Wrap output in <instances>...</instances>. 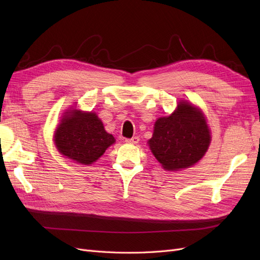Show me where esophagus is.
<instances>
[{
	"instance_id": "esophagus-1",
	"label": "esophagus",
	"mask_w": 260,
	"mask_h": 260,
	"mask_svg": "<svg viewBox=\"0 0 260 260\" xmlns=\"http://www.w3.org/2000/svg\"><path fill=\"white\" fill-rule=\"evenodd\" d=\"M139 141H140L139 137H133L131 139H125V142L129 143V144H137V143H139Z\"/></svg>"
}]
</instances>
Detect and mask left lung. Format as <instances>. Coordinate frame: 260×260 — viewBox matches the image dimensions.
<instances>
[{
	"mask_svg": "<svg viewBox=\"0 0 260 260\" xmlns=\"http://www.w3.org/2000/svg\"><path fill=\"white\" fill-rule=\"evenodd\" d=\"M210 133L204 115L198 108L180 102L174 114L155 122L148 141L156 159L166 170L193 166L205 155Z\"/></svg>",
	"mask_w": 260,
	"mask_h": 260,
	"instance_id": "obj_1",
	"label": "left lung"
}]
</instances>
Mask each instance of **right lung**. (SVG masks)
<instances>
[{
    "mask_svg": "<svg viewBox=\"0 0 260 260\" xmlns=\"http://www.w3.org/2000/svg\"><path fill=\"white\" fill-rule=\"evenodd\" d=\"M55 132V144L67 158L89 165L99 159L115 139L94 113L67 112Z\"/></svg>",
    "mask_w": 260,
    "mask_h": 260,
    "instance_id": "add662e5",
    "label": "right lung"
}]
</instances>
